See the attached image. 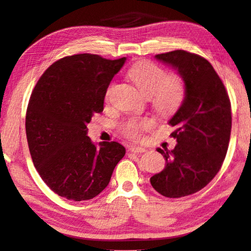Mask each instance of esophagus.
I'll return each mask as SVG.
<instances>
[{
	"label": "esophagus",
	"mask_w": 251,
	"mask_h": 251,
	"mask_svg": "<svg viewBox=\"0 0 251 251\" xmlns=\"http://www.w3.org/2000/svg\"><path fill=\"white\" fill-rule=\"evenodd\" d=\"M129 151H130V152H132V153L138 154V153L145 152V149H144V147H140V146H136V145H130V146H129Z\"/></svg>",
	"instance_id": "obj_1"
}]
</instances>
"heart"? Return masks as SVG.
<instances>
[{"instance_id":"1","label":"heart","mask_w":251,"mask_h":251,"mask_svg":"<svg viewBox=\"0 0 251 251\" xmlns=\"http://www.w3.org/2000/svg\"><path fill=\"white\" fill-rule=\"evenodd\" d=\"M127 75L145 96H151L154 108L163 115L174 114L185 98V82L180 75L171 74L151 61H140L130 67ZM150 118H129L122 125L127 137L138 140L143 132L151 129Z\"/></svg>"}]
</instances>
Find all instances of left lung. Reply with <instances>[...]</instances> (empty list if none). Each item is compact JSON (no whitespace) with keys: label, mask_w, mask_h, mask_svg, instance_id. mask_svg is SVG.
I'll use <instances>...</instances> for the list:
<instances>
[{"label":"left lung","mask_w":251,"mask_h":251,"mask_svg":"<svg viewBox=\"0 0 251 251\" xmlns=\"http://www.w3.org/2000/svg\"><path fill=\"white\" fill-rule=\"evenodd\" d=\"M184 79L185 98L170 119L174 150L157 149L166 165L151 177L166 198H182L203 189L221 169L231 133V104L225 85L206 59L184 50L156 54Z\"/></svg>","instance_id":"left-lung-1"}]
</instances>
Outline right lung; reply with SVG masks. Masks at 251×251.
Returning a JSON list of instances; mask_svg holds the SVG:
<instances>
[{"label":"right lung","mask_w":251,"mask_h":251,"mask_svg":"<svg viewBox=\"0 0 251 251\" xmlns=\"http://www.w3.org/2000/svg\"><path fill=\"white\" fill-rule=\"evenodd\" d=\"M125 60L68 55L45 71L31 94L27 145L40 176L58 196L74 201L98 196L124 157L125 147L117 142L95 145L87 124L104 110L107 88Z\"/></svg>","instance_id":"right-lung-1"}]
</instances>
